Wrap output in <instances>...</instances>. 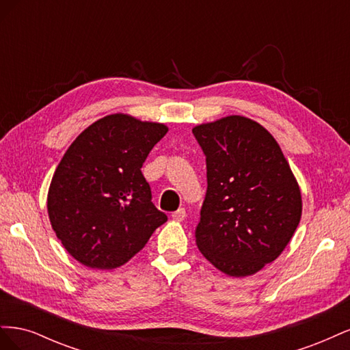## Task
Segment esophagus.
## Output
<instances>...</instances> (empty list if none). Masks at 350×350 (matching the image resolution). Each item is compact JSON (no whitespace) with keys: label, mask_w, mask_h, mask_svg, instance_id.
<instances>
[{"label":"esophagus","mask_w":350,"mask_h":350,"mask_svg":"<svg viewBox=\"0 0 350 350\" xmlns=\"http://www.w3.org/2000/svg\"><path fill=\"white\" fill-rule=\"evenodd\" d=\"M185 216H187L185 208H183V207H179L176 211H174L172 213V219L176 221H183L185 219Z\"/></svg>","instance_id":"34e87169"}]
</instances>
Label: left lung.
Here are the masks:
<instances>
[{
  "instance_id": "obj_1",
  "label": "left lung",
  "mask_w": 350,
  "mask_h": 350,
  "mask_svg": "<svg viewBox=\"0 0 350 350\" xmlns=\"http://www.w3.org/2000/svg\"><path fill=\"white\" fill-rule=\"evenodd\" d=\"M193 133L207 163L197 247L228 276H251L280 256L298 228L299 184L276 139L257 121L228 115Z\"/></svg>"
}]
</instances>
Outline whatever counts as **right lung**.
Wrapping results in <instances>:
<instances>
[{
  "label": "right lung",
  "instance_id": "add662e5",
  "mask_svg": "<svg viewBox=\"0 0 350 350\" xmlns=\"http://www.w3.org/2000/svg\"><path fill=\"white\" fill-rule=\"evenodd\" d=\"M167 130L162 122L111 113L83 130L62 156L48 189V216L57 238L83 266H124L167 220L152 203L142 174Z\"/></svg>",
  "mask_w": 350,
  "mask_h": 350
}]
</instances>
